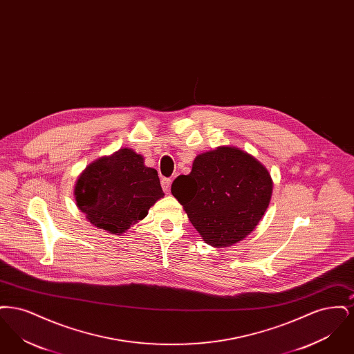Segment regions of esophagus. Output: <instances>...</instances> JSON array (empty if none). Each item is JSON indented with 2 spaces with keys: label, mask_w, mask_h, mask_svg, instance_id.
<instances>
[{
  "label": "esophagus",
  "mask_w": 354,
  "mask_h": 354,
  "mask_svg": "<svg viewBox=\"0 0 354 354\" xmlns=\"http://www.w3.org/2000/svg\"><path fill=\"white\" fill-rule=\"evenodd\" d=\"M169 187H171V179H169V178H163V179H162V188H163V191H165L166 194H169Z\"/></svg>",
  "instance_id": "esophagus-1"
}]
</instances>
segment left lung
I'll return each mask as SVG.
<instances>
[{"label":"left lung","instance_id":"obj_1","mask_svg":"<svg viewBox=\"0 0 354 354\" xmlns=\"http://www.w3.org/2000/svg\"><path fill=\"white\" fill-rule=\"evenodd\" d=\"M272 189L267 167L234 146L199 153L191 172L171 185L191 224L216 248L234 245L252 232L270 205Z\"/></svg>","mask_w":354,"mask_h":354}]
</instances>
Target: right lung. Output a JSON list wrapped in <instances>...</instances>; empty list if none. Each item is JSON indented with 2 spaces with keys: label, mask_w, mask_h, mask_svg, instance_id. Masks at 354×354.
<instances>
[{
  "label": "right lung",
  "mask_w": 354,
  "mask_h": 354,
  "mask_svg": "<svg viewBox=\"0 0 354 354\" xmlns=\"http://www.w3.org/2000/svg\"><path fill=\"white\" fill-rule=\"evenodd\" d=\"M165 196L158 171L131 149L101 156L81 172L74 185L78 209L94 227L122 235Z\"/></svg>",
  "instance_id": "1"
}]
</instances>
